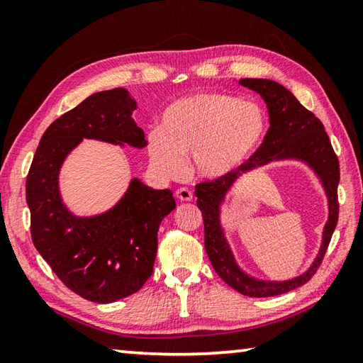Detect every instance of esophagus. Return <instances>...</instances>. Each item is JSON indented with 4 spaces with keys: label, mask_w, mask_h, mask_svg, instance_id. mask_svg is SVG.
Masks as SVG:
<instances>
[{
    "label": "esophagus",
    "mask_w": 363,
    "mask_h": 363,
    "mask_svg": "<svg viewBox=\"0 0 363 363\" xmlns=\"http://www.w3.org/2000/svg\"><path fill=\"white\" fill-rule=\"evenodd\" d=\"M174 195L177 199H181V201H191V198H194V194H191V191L186 187L177 189Z\"/></svg>",
    "instance_id": "34e87169"
}]
</instances>
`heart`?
<instances>
[{"label": "heart", "mask_w": 363, "mask_h": 363, "mask_svg": "<svg viewBox=\"0 0 363 363\" xmlns=\"http://www.w3.org/2000/svg\"><path fill=\"white\" fill-rule=\"evenodd\" d=\"M268 125L267 111L256 101L217 91L182 98L167 107L160 130L150 134V162L159 176L179 179L191 156L199 177L225 179L256 156Z\"/></svg>", "instance_id": "heart-1"}]
</instances>
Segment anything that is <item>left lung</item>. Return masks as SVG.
Wrapping results in <instances>:
<instances>
[{"instance_id": "1", "label": "left lung", "mask_w": 363, "mask_h": 363, "mask_svg": "<svg viewBox=\"0 0 363 363\" xmlns=\"http://www.w3.org/2000/svg\"><path fill=\"white\" fill-rule=\"evenodd\" d=\"M238 84L256 91L267 104L269 115L267 137L256 156L240 172L220 181L198 184L195 195L198 198L196 204L203 213L206 252L215 272L229 287L242 295L268 298L282 295L304 285L320 267L338 220L337 187L340 182V168L323 123L307 111L290 90L279 82L264 78H245L238 81ZM273 161L304 163L318 176L328 199V220L323 227L318 256L306 272L284 281L262 280L243 270L235 259L222 226V207L236 181L245 174Z\"/></svg>"}]
</instances>
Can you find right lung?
I'll return each instance as SVG.
<instances>
[{"label":"right lung","mask_w":363,"mask_h":363,"mask_svg":"<svg viewBox=\"0 0 363 363\" xmlns=\"http://www.w3.org/2000/svg\"><path fill=\"white\" fill-rule=\"evenodd\" d=\"M135 109L126 89L90 95L45 130L26 179L35 250L68 289L99 304L133 295L152 274L159 226L176 207L173 191L133 177L111 209L76 215L60 195L59 174L84 138L145 148Z\"/></svg>","instance_id":"obj_1"}]
</instances>
